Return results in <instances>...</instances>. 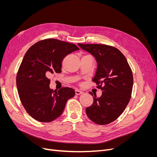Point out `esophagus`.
Instances as JSON below:
<instances>
[{
    "label": "esophagus",
    "instance_id": "34e87169",
    "mask_svg": "<svg viewBox=\"0 0 157 157\" xmlns=\"http://www.w3.org/2000/svg\"><path fill=\"white\" fill-rule=\"evenodd\" d=\"M75 94H76V95H78L82 94H83V92H82L81 91H80V90H75Z\"/></svg>",
    "mask_w": 157,
    "mask_h": 157
}]
</instances>
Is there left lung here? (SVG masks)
<instances>
[{
  "label": "left lung",
  "mask_w": 157,
  "mask_h": 157,
  "mask_svg": "<svg viewBox=\"0 0 157 157\" xmlns=\"http://www.w3.org/2000/svg\"><path fill=\"white\" fill-rule=\"evenodd\" d=\"M78 45L95 58L97 69L92 81L102 91L99 98L89 93L94 97V103L86 108V114L98 125L109 124L123 113L130 100L132 72L125 56L116 48L98 44Z\"/></svg>",
  "instance_id": "1"
}]
</instances>
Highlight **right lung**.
I'll return each mask as SVG.
<instances>
[{
	"label": "right lung",
	"mask_w": 157,
	"mask_h": 157,
	"mask_svg": "<svg viewBox=\"0 0 157 157\" xmlns=\"http://www.w3.org/2000/svg\"><path fill=\"white\" fill-rule=\"evenodd\" d=\"M79 49L75 44L55 39L40 40L28 49L16 76V86L21 102L31 117L48 123L62 114L75 91L69 87L53 91L49 78L60 73L63 59Z\"/></svg>",
	"instance_id": "obj_1"
}]
</instances>
